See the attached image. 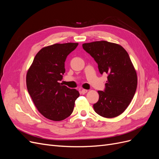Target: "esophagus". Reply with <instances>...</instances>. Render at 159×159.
<instances>
[{"label": "esophagus", "instance_id": "obj_1", "mask_svg": "<svg viewBox=\"0 0 159 159\" xmlns=\"http://www.w3.org/2000/svg\"><path fill=\"white\" fill-rule=\"evenodd\" d=\"M87 92H88L87 89H81V93H82V94H85V93H87Z\"/></svg>", "mask_w": 159, "mask_h": 159}]
</instances>
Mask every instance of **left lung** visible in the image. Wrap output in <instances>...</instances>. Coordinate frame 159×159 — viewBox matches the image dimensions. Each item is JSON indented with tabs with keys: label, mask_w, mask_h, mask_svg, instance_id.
<instances>
[{
	"label": "left lung",
	"mask_w": 159,
	"mask_h": 159,
	"mask_svg": "<svg viewBox=\"0 0 159 159\" xmlns=\"http://www.w3.org/2000/svg\"><path fill=\"white\" fill-rule=\"evenodd\" d=\"M82 46L98 64L100 74L108 75L104 91H98L95 111L106 118L119 116L131 103L137 86V73L128 53L121 46L107 41L85 43Z\"/></svg>",
	"instance_id": "left-lung-1"
}]
</instances>
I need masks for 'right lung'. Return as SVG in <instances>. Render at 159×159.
I'll use <instances>...</instances> for the list:
<instances>
[{
  "label": "right lung",
  "instance_id": "1",
  "mask_svg": "<svg viewBox=\"0 0 159 159\" xmlns=\"http://www.w3.org/2000/svg\"><path fill=\"white\" fill-rule=\"evenodd\" d=\"M78 43L55 44L37 53L26 74L28 93L43 116L55 121L68 117L80 93L59 83L63 78L66 57Z\"/></svg>",
  "mask_w": 159,
  "mask_h": 159
}]
</instances>
